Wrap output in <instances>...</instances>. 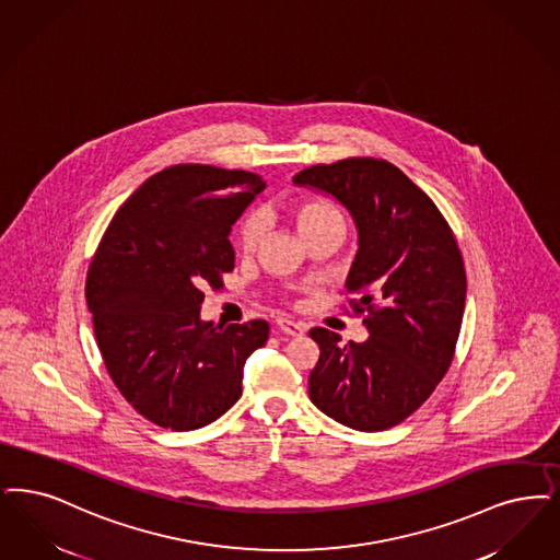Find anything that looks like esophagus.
I'll return each mask as SVG.
<instances>
[{
  "label": "esophagus",
  "mask_w": 560,
  "mask_h": 560,
  "mask_svg": "<svg viewBox=\"0 0 560 560\" xmlns=\"http://www.w3.org/2000/svg\"><path fill=\"white\" fill-rule=\"evenodd\" d=\"M277 329L281 334H288V336H302L306 331V325L295 323L291 318H277Z\"/></svg>",
  "instance_id": "obj_1"
}]
</instances>
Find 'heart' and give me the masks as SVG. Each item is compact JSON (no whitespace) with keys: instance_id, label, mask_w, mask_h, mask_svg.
<instances>
[{"instance_id":"b5f03b06","label":"heart","mask_w":560,"mask_h":560,"mask_svg":"<svg viewBox=\"0 0 560 560\" xmlns=\"http://www.w3.org/2000/svg\"><path fill=\"white\" fill-rule=\"evenodd\" d=\"M293 221H295L300 235L306 237L314 229H318L323 224L343 221V219L334 206H329L325 201H300L293 208ZM258 237H260V219L247 217L240 226V246L244 252H252L258 244Z\"/></svg>"}]
</instances>
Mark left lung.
<instances>
[{
    "label": "left lung",
    "mask_w": 560,
    "mask_h": 560,
    "mask_svg": "<svg viewBox=\"0 0 560 560\" xmlns=\"http://www.w3.org/2000/svg\"><path fill=\"white\" fill-rule=\"evenodd\" d=\"M300 187L336 198L357 224L359 252L346 288L359 291L369 337L314 327L320 357L308 380L316 408L341 425L383 431L402 423L446 375L460 334L467 277L435 203L400 168L375 158L311 166Z\"/></svg>",
    "instance_id": "1"
}]
</instances>
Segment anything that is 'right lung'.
I'll list each match as a JSON object with an SVG mask.
<instances>
[{"label": "right lung", "mask_w": 560, "mask_h": 560, "mask_svg": "<svg viewBox=\"0 0 560 560\" xmlns=\"http://www.w3.org/2000/svg\"><path fill=\"white\" fill-rule=\"evenodd\" d=\"M267 183L246 171L177 164L114 214L88 272V306L118 392L148 421L191 431L242 398L244 364L267 320L214 327L203 288L235 267L229 233Z\"/></svg>", "instance_id": "right-lung-1"}]
</instances>
